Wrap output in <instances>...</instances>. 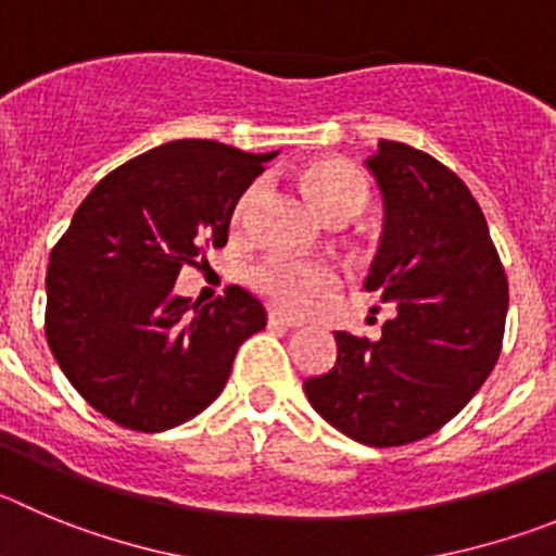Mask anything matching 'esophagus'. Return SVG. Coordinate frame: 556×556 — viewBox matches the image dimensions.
<instances>
[{"label":"esophagus","mask_w":556,"mask_h":556,"mask_svg":"<svg viewBox=\"0 0 556 556\" xmlns=\"http://www.w3.org/2000/svg\"><path fill=\"white\" fill-rule=\"evenodd\" d=\"M268 326H285V329H299V326H304V320L290 318V315L279 313V309H271V313H268Z\"/></svg>","instance_id":"34e87169"}]
</instances>
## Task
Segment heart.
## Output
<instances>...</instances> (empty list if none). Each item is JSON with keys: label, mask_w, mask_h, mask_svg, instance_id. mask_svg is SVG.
I'll return each mask as SVG.
<instances>
[{"label": "heart", "mask_w": 556, "mask_h": 556, "mask_svg": "<svg viewBox=\"0 0 556 556\" xmlns=\"http://www.w3.org/2000/svg\"><path fill=\"white\" fill-rule=\"evenodd\" d=\"M307 186L318 202L326 219H354L367 205V180L356 167L345 161H320L307 169ZM261 194V184L249 186L236 207V219L241 222L249 214L252 202ZM249 282L257 293L271 299L277 307L288 313H307L320 304L329 293H334L340 277L331 266L320 261H299L290 254H268L254 263L249 271Z\"/></svg>", "instance_id": "heart-1"}]
</instances>
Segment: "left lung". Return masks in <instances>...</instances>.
<instances>
[{
	"label": "left lung",
	"instance_id": "8db88e82",
	"mask_svg": "<svg viewBox=\"0 0 556 556\" xmlns=\"http://www.w3.org/2000/svg\"><path fill=\"white\" fill-rule=\"evenodd\" d=\"M365 167L383 200L381 247L365 288L392 304V315L378 340L334 331V367L307 378L304 395L354 442L401 447L450 422L491 376L507 279L458 175L387 139Z\"/></svg>",
	"mask_w": 556,
	"mask_h": 556
}]
</instances>
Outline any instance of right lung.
<instances>
[{
  "label": "right lung",
  "mask_w": 556,
  "mask_h": 556,
  "mask_svg": "<svg viewBox=\"0 0 556 556\" xmlns=\"http://www.w3.org/2000/svg\"><path fill=\"white\" fill-rule=\"evenodd\" d=\"M271 153L175 139L109 173L76 207L46 274V340L96 412L161 433L205 412L236 351L266 326L249 290L175 295L180 268L225 247L232 211Z\"/></svg>",
  "instance_id": "obj_1"
}]
</instances>
